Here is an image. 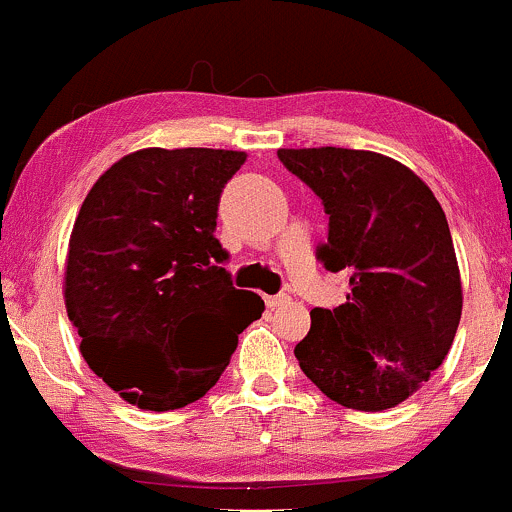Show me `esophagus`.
Listing matches in <instances>:
<instances>
[{
  "label": "esophagus",
  "instance_id": "obj_1",
  "mask_svg": "<svg viewBox=\"0 0 512 512\" xmlns=\"http://www.w3.org/2000/svg\"><path fill=\"white\" fill-rule=\"evenodd\" d=\"M287 301H289L287 294H274V297H265V304L270 306V309H274V306H282V304H287Z\"/></svg>",
  "mask_w": 512,
  "mask_h": 512
}]
</instances>
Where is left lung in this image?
Wrapping results in <instances>:
<instances>
[{"instance_id":"obj_1","label":"left lung","mask_w":512,"mask_h":512,"mask_svg":"<svg viewBox=\"0 0 512 512\" xmlns=\"http://www.w3.org/2000/svg\"><path fill=\"white\" fill-rule=\"evenodd\" d=\"M277 157L324 203L321 265L351 274L346 304L316 306L294 355L338 405L390 410L429 380L459 328L461 277L446 215L417 174L383 154L321 147Z\"/></svg>"}]
</instances>
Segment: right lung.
Segmentation results:
<instances>
[{"label": "right lung", "mask_w": 512, "mask_h": 512, "mask_svg": "<svg viewBox=\"0 0 512 512\" xmlns=\"http://www.w3.org/2000/svg\"><path fill=\"white\" fill-rule=\"evenodd\" d=\"M228 149H142L95 181L75 218L66 309L80 353L129 405L169 412L218 383L238 333L265 311L233 287L215 238Z\"/></svg>", "instance_id": "1"}]
</instances>
